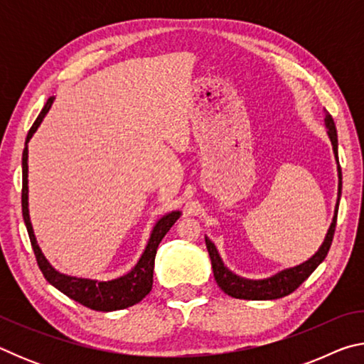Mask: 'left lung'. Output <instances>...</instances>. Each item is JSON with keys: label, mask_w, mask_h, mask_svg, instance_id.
Instances as JSON below:
<instances>
[{"label": "left lung", "mask_w": 364, "mask_h": 364, "mask_svg": "<svg viewBox=\"0 0 364 364\" xmlns=\"http://www.w3.org/2000/svg\"><path fill=\"white\" fill-rule=\"evenodd\" d=\"M326 128H328V136L331 139L332 144V151H334L336 160L338 162L337 157V130H336V123L332 120V117L326 112ZM338 171V199L336 204V210H334V218H332V223L328 230V234H326L324 242L321 244V247L318 249V252L311 258H308L306 262L297 264V267L292 268H286L282 271H278V273L269 276V278L264 279H247L242 278V276H237L236 273H232L231 269H228L225 267L223 260L218 254L215 244L205 236V245L208 250V255H210L212 260V268H213V276L217 284L220 286L221 291L225 294L231 295L234 299H244V300H274V299H281L286 297V295L292 294L295 289H297L301 282H304L308 276H310L313 271L318 268V264L321 263L328 252L331 249L332 244V237H334V231H336V223H337V212H338V200H341V193H342V170L341 165L337 167Z\"/></svg>", "instance_id": "left-lung-1"}]
</instances>
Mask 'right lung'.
I'll return each instance as SVG.
<instances>
[{
    "label": "right lung",
    "instance_id": "add662e5",
    "mask_svg": "<svg viewBox=\"0 0 364 364\" xmlns=\"http://www.w3.org/2000/svg\"><path fill=\"white\" fill-rule=\"evenodd\" d=\"M54 96L49 97L46 101L45 107L41 109L40 115L36 117L35 123L30 128L26 139V147H23L22 154V215L23 221H26L30 242L35 252L36 262L41 269L43 276H45L49 284L54 286L67 297L78 301L85 306L91 308L96 311H115L123 310L138 301L143 300L152 289V276H154V260H156L157 247L160 241H162L165 234L170 231V228L175 225V221L180 218L181 212L173 210L167 215H164L156 225H154L151 231V237L147 241L146 249L143 255L138 260V263L128 271L127 274L120 276V278L110 279V281H97V279H88V278H77V276H69L64 273H59L56 268L51 267L43 252L40 249L36 237L33 234L32 221H30L28 215V141L32 139L33 133L38 130L45 115L49 112L53 106Z\"/></svg>",
    "mask_w": 364,
    "mask_h": 364
}]
</instances>
